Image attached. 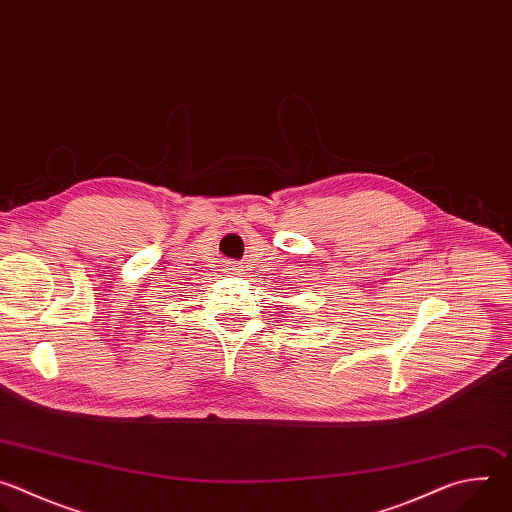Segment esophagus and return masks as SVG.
Instances as JSON below:
<instances>
[{"label": "esophagus", "instance_id": "1", "mask_svg": "<svg viewBox=\"0 0 512 512\" xmlns=\"http://www.w3.org/2000/svg\"><path fill=\"white\" fill-rule=\"evenodd\" d=\"M227 271H229V273H241V267L231 261V263H227Z\"/></svg>", "mask_w": 512, "mask_h": 512}]
</instances>
